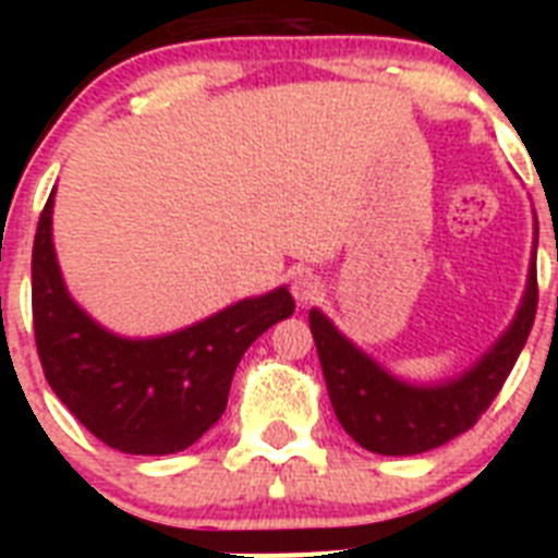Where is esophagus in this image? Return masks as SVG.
Masks as SVG:
<instances>
[{
    "label": "esophagus",
    "mask_w": 558,
    "mask_h": 558,
    "mask_svg": "<svg viewBox=\"0 0 558 558\" xmlns=\"http://www.w3.org/2000/svg\"><path fill=\"white\" fill-rule=\"evenodd\" d=\"M322 293V282H318V276L313 274H299L293 279V295L299 299L302 304L313 302L315 295Z\"/></svg>",
    "instance_id": "esophagus-1"
}]
</instances>
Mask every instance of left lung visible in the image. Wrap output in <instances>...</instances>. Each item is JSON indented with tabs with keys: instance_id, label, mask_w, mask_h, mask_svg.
<instances>
[{
	"instance_id": "1",
	"label": "left lung",
	"mask_w": 558,
	"mask_h": 558,
	"mask_svg": "<svg viewBox=\"0 0 558 558\" xmlns=\"http://www.w3.org/2000/svg\"><path fill=\"white\" fill-rule=\"evenodd\" d=\"M536 263L529 290L509 332L483 354L472 372L445 386H405L354 349L318 310H310L315 349L322 360L335 416L363 450L379 456H416L436 450L470 430L514 368L536 318Z\"/></svg>"
}]
</instances>
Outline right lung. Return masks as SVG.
Segmentation results:
<instances>
[{
	"label": "right lung",
	"mask_w": 558,
	"mask_h": 558,
	"mask_svg": "<svg viewBox=\"0 0 558 558\" xmlns=\"http://www.w3.org/2000/svg\"><path fill=\"white\" fill-rule=\"evenodd\" d=\"M293 310V295L279 288L167 338H117L63 288L52 248V195L38 218L33 327L44 377L72 416L113 450L170 456L195 445L223 416L245 349Z\"/></svg>",
	"instance_id": "right-lung-1"
}]
</instances>
